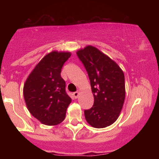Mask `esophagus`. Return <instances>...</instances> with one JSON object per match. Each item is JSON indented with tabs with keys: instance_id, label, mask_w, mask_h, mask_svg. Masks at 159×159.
I'll list each match as a JSON object with an SVG mask.
<instances>
[{
	"instance_id": "esophagus-1",
	"label": "esophagus",
	"mask_w": 159,
	"mask_h": 159,
	"mask_svg": "<svg viewBox=\"0 0 159 159\" xmlns=\"http://www.w3.org/2000/svg\"><path fill=\"white\" fill-rule=\"evenodd\" d=\"M79 94H80V91H76V92H75L73 93L74 97L75 98H77L78 96H79Z\"/></svg>"
}]
</instances>
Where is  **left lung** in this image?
I'll return each instance as SVG.
<instances>
[{
	"label": "left lung",
	"instance_id": "1",
	"mask_svg": "<svg viewBox=\"0 0 159 159\" xmlns=\"http://www.w3.org/2000/svg\"><path fill=\"white\" fill-rule=\"evenodd\" d=\"M88 73L94 104L85 119L97 129L112 125L119 117L125 97V76L117 63L92 45L76 52Z\"/></svg>",
	"mask_w": 159,
	"mask_h": 159
}]
</instances>
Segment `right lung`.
Returning <instances> with one entry per match:
<instances>
[{
    "instance_id": "obj_1",
    "label": "right lung",
    "mask_w": 159,
    "mask_h": 159,
    "mask_svg": "<svg viewBox=\"0 0 159 159\" xmlns=\"http://www.w3.org/2000/svg\"><path fill=\"white\" fill-rule=\"evenodd\" d=\"M69 52L52 51L43 57L25 82L24 98L30 113L40 123L56 125L63 121L71 98L66 93L62 67Z\"/></svg>"
}]
</instances>
